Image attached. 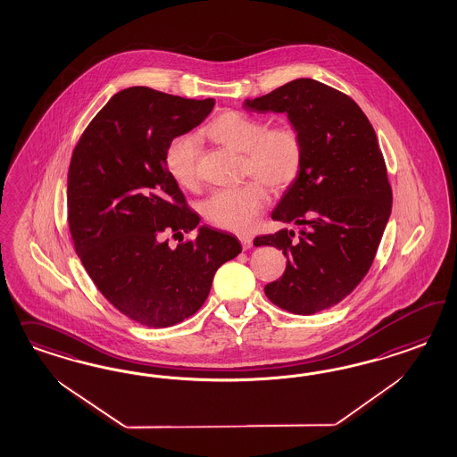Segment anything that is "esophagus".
Masks as SVG:
<instances>
[{
	"mask_svg": "<svg viewBox=\"0 0 457 457\" xmlns=\"http://www.w3.org/2000/svg\"><path fill=\"white\" fill-rule=\"evenodd\" d=\"M239 241H241V246H243V249H249L253 246V237H251V236H241V237H239Z\"/></svg>",
	"mask_w": 457,
	"mask_h": 457,
	"instance_id": "34e87169",
	"label": "esophagus"
}]
</instances>
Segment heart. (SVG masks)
I'll return each mask as SVG.
<instances>
[{"label":"heart","mask_w":457,"mask_h":457,"mask_svg":"<svg viewBox=\"0 0 457 457\" xmlns=\"http://www.w3.org/2000/svg\"><path fill=\"white\" fill-rule=\"evenodd\" d=\"M216 144L243 154L237 187L220 189L203 204L204 220L226 231L248 233L262 214L268 195L263 184L279 193L293 186L304 164V138L293 124L268 127L266 120L243 111H226L204 129ZM164 166L172 179L186 189L199 186V142L180 134L167 142Z\"/></svg>","instance_id":"heart-1"}]
</instances>
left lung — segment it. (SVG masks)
<instances>
[{"instance_id":"left-lung-1","label":"left lung","mask_w":457,"mask_h":457,"mask_svg":"<svg viewBox=\"0 0 457 457\" xmlns=\"http://www.w3.org/2000/svg\"><path fill=\"white\" fill-rule=\"evenodd\" d=\"M245 107L287 112L304 138L302 174L271 214L298 224L300 236L281 229L254 246H275L288 260L283 277L264 287L270 302L313 315L340 303L374 263L392 209L384 154L355 100L325 83L298 79Z\"/></svg>"}]
</instances>
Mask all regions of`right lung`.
I'll return each instance as SVG.
<instances>
[{"label":"right lung","instance_id":"1","mask_svg":"<svg viewBox=\"0 0 457 457\" xmlns=\"http://www.w3.org/2000/svg\"><path fill=\"white\" fill-rule=\"evenodd\" d=\"M214 98L149 87L119 92L87 125L69 167L67 216L75 251L109 303L151 328L193 317L221 264L241 253L236 236L199 224L164 166L167 142L201 124Z\"/></svg>","mask_w":457,"mask_h":457}]
</instances>
